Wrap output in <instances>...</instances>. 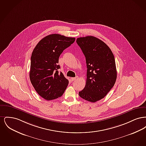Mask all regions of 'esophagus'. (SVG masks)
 Here are the masks:
<instances>
[{"instance_id":"1","label":"esophagus","mask_w":146,"mask_h":146,"mask_svg":"<svg viewBox=\"0 0 146 146\" xmlns=\"http://www.w3.org/2000/svg\"><path fill=\"white\" fill-rule=\"evenodd\" d=\"M76 79V78H70V80H71V81L73 82V81H74Z\"/></svg>"}]
</instances>
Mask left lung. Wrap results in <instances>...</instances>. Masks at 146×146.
Wrapping results in <instances>:
<instances>
[{
    "label": "left lung",
    "instance_id": "left-lung-1",
    "mask_svg": "<svg viewBox=\"0 0 146 146\" xmlns=\"http://www.w3.org/2000/svg\"><path fill=\"white\" fill-rule=\"evenodd\" d=\"M76 43L86 58V82L79 96L95 102L104 98L113 87L117 79L114 56L108 46L93 36L78 38Z\"/></svg>",
    "mask_w": 146,
    "mask_h": 146
}]
</instances>
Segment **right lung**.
Returning a JSON list of instances; mask_svg holds the SVG:
<instances>
[{"instance_id": "obj_1", "label": "right lung", "mask_w": 146, "mask_h": 146, "mask_svg": "<svg viewBox=\"0 0 146 146\" xmlns=\"http://www.w3.org/2000/svg\"><path fill=\"white\" fill-rule=\"evenodd\" d=\"M76 40L58 34L42 38L33 50L31 58L29 78L36 92L46 100L61 97L69 81L59 72L58 58L64 49Z\"/></svg>"}]
</instances>
